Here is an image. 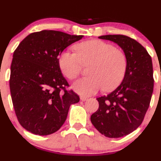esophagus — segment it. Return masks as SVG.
I'll use <instances>...</instances> for the list:
<instances>
[{
	"instance_id": "esophagus-1",
	"label": "esophagus",
	"mask_w": 161,
	"mask_h": 161,
	"mask_svg": "<svg viewBox=\"0 0 161 161\" xmlns=\"http://www.w3.org/2000/svg\"><path fill=\"white\" fill-rule=\"evenodd\" d=\"M80 100L82 101H86V100H88V97H80Z\"/></svg>"
}]
</instances>
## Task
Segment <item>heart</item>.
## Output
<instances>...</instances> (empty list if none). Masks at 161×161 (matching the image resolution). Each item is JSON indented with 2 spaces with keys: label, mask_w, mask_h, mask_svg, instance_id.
Returning a JSON list of instances; mask_svg holds the SVG:
<instances>
[{
  "label": "heart",
  "mask_w": 161,
  "mask_h": 161,
  "mask_svg": "<svg viewBox=\"0 0 161 161\" xmlns=\"http://www.w3.org/2000/svg\"><path fill=\"white\" fill-rule=\"evenodd\" d=\"M76 53L68 51L60 55L58 64L63 74L69 79L79 75L84 66L91 65L90 76L79 79L73 84L75 92L82 96L96 94L103 87L110 91L121 83L127 69V58L121 50L101 40H88L75 46Z\"/></svg>",
  "instance_id": "1"
}]
</instances>
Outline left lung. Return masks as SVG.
I'll return each mask as SVG.
<instances>
[{"label": "left lung", "instance_id": "obj_1", "mask_svg": "<svg viewBox=\"0 0 161 161\" xmlns=\"http://www.w3.org/2000/svg\"><path fill=\"white\" fill-rule=\"evenodd\" d=\"M117 43L127 58L122 82L113 92L97 98L99 108L91 121L101 134L119 138L134 131L142 122L154 88L152 58L139 42L125 35H103Z\"/></svg>", "mask_w": 161, "mask_h": 161}]
</instances>
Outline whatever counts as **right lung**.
<instances>
[{
	"instance_id": "right-lung-1",
	"label": "right lung",
	"mask_w": 161,
	"mask_h": 161,
	"mask_svg": "<svg viewBox=\"0 0 161 161\" xmlns=\"http://www.w3.org/2000/svg\"><path fill=\"white\" fill-rule=\"evenodd\" d=\"M83 35L43 30L27 36L15 50L9 88L19 122L29 132L46 136L61 128L71 104L79 101L62 75L58 56Z\"/></svg>"
}]
</instances>
